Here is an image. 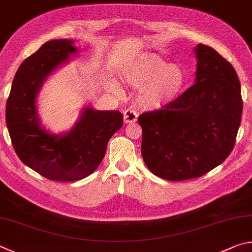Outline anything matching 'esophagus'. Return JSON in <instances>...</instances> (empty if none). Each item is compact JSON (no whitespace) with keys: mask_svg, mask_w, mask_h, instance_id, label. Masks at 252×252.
<instances>
[{"mask_svg":"<svg viewBox=\"0 0 252 252\" xmlns=\"http://www.w3.org/2000/svg\"><path fill=\"white\" fill-rule=\"evenodd\" d=\"M136 121H137V113H136L135 110L128 108L124 112V122L126 124L135 123Z\"/></svg>","mask_w":252,"mask_h":252,"instance_id":"34e87169","label":"esophagus"}]
</instances>
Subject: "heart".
Masks as SVG:
<instances>
[{"label": "heart", "instance_id": "b5f03b06", "mask_svg": "<svg viewBox=\"0 0 252 252\" xmlns=\"http://www.w3.org/2000/svg\"><path fill=\"white\" fill-rule=\"evenodd\" d=\"M125 81L135 88H142L137 98L140 107L157 109L178 98L186 86L187 74L178 64L145 54L127 68Z\"/></svg>", "mask_w": 252, "mask_h": 252}]
</instances>
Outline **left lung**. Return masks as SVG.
<instances>
[{"instance_id":"8db88e82","label":"left lung","mask_w":252,"mask_h":252,"mask_svg":"<svg viewBox=\"0 0 252 252\" xmlns=\"http://www.w3.org/2000/svg\"><path fill=\"white\" fill-rule=\"evenodd\" d=\"M195 52L196 83L173 103L138 117L145 164L171 182L200 177L226 160L241 122L235 68L213 47L198 44Z\"/></svg>"}]
</instances>
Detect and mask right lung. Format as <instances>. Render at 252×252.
<instances>
[{
	"label": "right lung",
	"mask_w": 252,
	"mask_h": 252,
	"mask_svg": "<svg viewBox=\"0 0 252 252\" xmlns=\"http://www.w3.org/2000/svg\"><path fill=\"white\" fill-rule=\"evenodd\" d=\"M76 52L72 39L44 43L20 65L6 100V125L16 155L31 169L55 182H74L94 173L108 140L123 125L118 110L86 107L67 134L53 135L41 126L35 105L37 93L48 75Z\"/></svg>",
	"instance_id": "add662e5"
}]
</instances>
